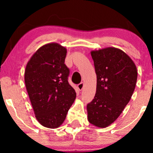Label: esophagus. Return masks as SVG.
Instances as JSON below:
<instances>
[{"mask_svg": "<svg viewBox=\"0 0 153 153\" xmlns=\"http://www.w3.org/2000/svg\"><path fill=\"white\" fill-rule=\"evenodd\" d=\"M77 87H78L79 91H81V90H83V87H84V83L83 82H81L80 83H79L78 85H77Z\"/></svg>", "mask_w": 153, "mask_h": 153, "instance_id": "1", "label": "esophagus"}]
</instances>
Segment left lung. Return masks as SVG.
<instances>
[{
  "label": "left lung",
  "instance_id": "8db88e82",
  "mask_svg": "<svg viewBox=\"0 0 153 153\" xmlns=\"http://www.w3.org/2000/svg\"><path fill=\"white\" fill-rule=\"evenodd\" d=\"M91 56L97 88L94 99L87 104L88 120L98 127H105L118 118L129 103L137 83V67L116 48L93 51Z\"/></svg>",
  "mask_w": 153,
  "mask_h": 153
}]
</instances>
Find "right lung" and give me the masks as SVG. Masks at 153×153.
<instances>
[{
  "label": "right lung",
  "instance_id": "1",
  "mask_svg": "<svg viewBox=\"0 0 153 153\" xmlns=\"http://www.w3.org/2000/svg\"><path fill=\"white\" fill-rule=\"evenodd\" d=\"M66 54L65 48L58 44H47L35 52L25 71V83L35 117L49 128H57L64 122L76 98L68 82Z\"/></svg>",
  "mask_w": 153,
  "mask_h": 153
}]
</instances>
